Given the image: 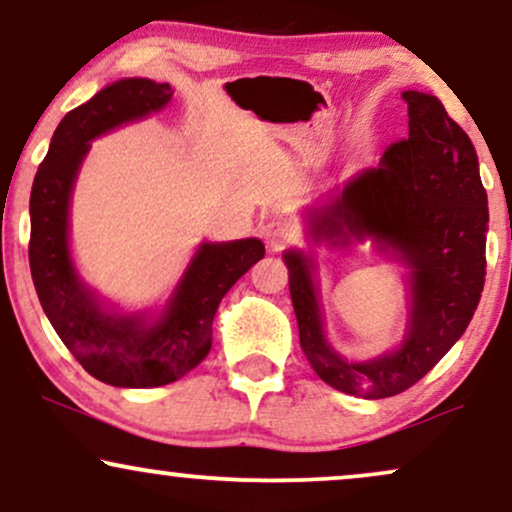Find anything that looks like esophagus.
Returning <instances> with one entry per match:
<instances>
[{
	"instance_id": "34e87169",
	"label": "esophagus",
	"mask_w": 512,
	"mask_h": 512,
	"mask_svg": "<svg viewBox=\"0 0 512 512\" xmlns=\"http://www.w3.org/2000/svg\"><path fill=\"white\" fill-rule=\"evenodd\" d=\"M262 236H264V241H267L269 248L278 252V250L286 248L290 241H293L295 231H293V226L286 222V219L274 217L262 226Z\"/></svg>"
}]
</instances>
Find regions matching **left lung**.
Returning <instances> with one entry per match:
<instances>
[{
  "instance_id": "left-lung-1",
  "label": "left lung",
  "mask_w": 512,
  "mask_h": 512,
  "mask_svg": "<svg viewBox=\"0 0 512 512\" xmlns=\"http://www.w3.org/2000/svg\"><path fill=\"white\" fill-rule=\"evenodd\" d=\"M409 137L387 146L340 198L312 215L314 241L347 245L373 238L411 269L409 326L401 345L371 361H347L328 345L314 264L283 255L304 357L335 390L385 399L416 385L456 345L480 304L487 274V191L475 146L432 94L404 92Z\"/></svg>"
}]
</instances>
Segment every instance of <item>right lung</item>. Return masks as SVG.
<instances>
[{"label": "right lung", "mask_w": 512, "mask_h": 512, "mask_svg": "<svg viewBox=\"0 0 512 512\" xmlns=\"http://www.w3.org/2000/svg\"><path fill=\"white\" fill-rule=\"evenodd\" d=\"M170 99L167 82L127 77L108 84L61 120L32 181L28 255L37 297L84 371L113 387H160L193 371L212 347V319L222 297L264 257L257 238L203 243L158 321L108 312L77 276L68 210L89 141L160 111Z\"/></svg>", "instance_id": "right-lung-1"}]
</instances>
